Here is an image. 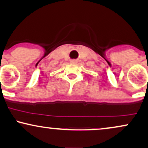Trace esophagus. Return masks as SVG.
I'll list each match as a JSON object with an SVG mask.
<instances>
[{"mask_svg":"<svg viewBox=\"0 0 148 148\" xmlns=\"http://www.w3.org/2000/svg\"><path fill=\"white\" fill-rule=\"evenodd\" d=\"M70 63H72V64H75V63H76V60H72L70 61Z\"/></svg>","mask_w":148,"mask_h":148,"instance_id":"esophagus-1","label":"esophagus"}]
</instances>
